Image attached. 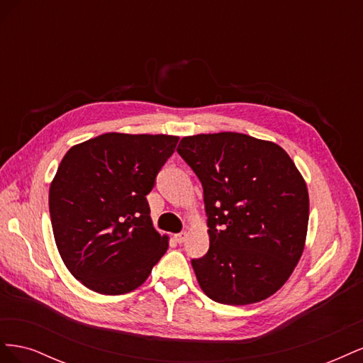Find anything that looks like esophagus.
<instances>
[{"mask_svg":"<svg viewBox=\"0 0 363 363\" xmlns=\"http://www.w3.org/2000/svg\"><path fill=\"white\" fill-rule=\"evenodd\" d=\"M186 238H188V233H186V232H183V233H177V235H174V239L177 240L179 244H183L184 240H186Z\"/></svg>","mask_w":363,"mask_h":363,"instance_id":"34e87169","label":"esophagus"}]
</instances>
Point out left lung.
Masks as SVG:
<instances>
[{"mask_svg":"<svg viewBox=\"0 0 363 363\" xmlns=\"http://www.w3.org/2000/svg\"><path fill=\"white\" fill-rule=\"evenodd\" d=\"M177 152L203 184L208 251L192 259L203 292L245 306L276 294L298 263L309 194L281 147L242 133L186 136Z\"/></svg>","mask_w":363,"mask_h":363,"instance_id":"1","label":"left lung"}]
</instances>
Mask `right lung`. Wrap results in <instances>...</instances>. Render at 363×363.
Instances as JSON below:
<instances>
[{"instance_id": "right-lung-1", "label": "right lung", "mask_w": 363, "mask_h": 363, "mask_svg": "<svg viewBox=\"0 0 363 363\" xmlns=\"http://www.w3.org/2000/svg\"><path fill=\"white\" fill-rule=\"evenodd\" d=\"M168 135L106 133L74 145L50 186L60 257L86 288L135 291L168 250L152 227L147 195L175 150Z\"/></svg>"}]
</instances>
